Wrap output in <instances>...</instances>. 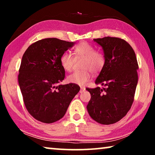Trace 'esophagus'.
Wrapping results in <instances>:
<instances>
[{
    "mask_svg": "<svg viewBox=\"0 0 155 155\" xmlns=\"http://www.w3.org/2000/svg\"><path fill=\"white\" fill-rule=\"evenodd\" d=\"M85 90V88L84 87H81V90H80V93H82Z\"/></svg>",
    "mask_w": 155,
    "mask_h": 155,
    "instance_id": "34e87169",
    "label": "esophagus"
}]
</instances>
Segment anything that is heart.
I'll return each mask as SVG.
<instances>
[{
    "label": "heart",
    "instance_id": "obj_1",
    "mask_svg": "<svg viewBox=\"0 0 155 155\" xmlns=\"http://www.w3.org/2000/svg\"><path fill=\"white\" fill-rule=\"evenodd\" d=\"M73 54L76 59L83 58L82 68L85 70L76 71L68 77V81L70 83L83 85L90 79L91 71L98 73L101 71L105 64V57L100 51L87 42H81L73 48ZM74 57L70 53L64 52L60 57V63L65 71L72 70Z\"/></svg>",
    "mask_w": 155,
    "mask_h": 155
}]
</instances>
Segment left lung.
Instances as JSON below:
<instances>
[{
    "mask_svg": "<svg viewBox=\"0 0 155 155\" xmlns=\"http://www.w3.org/2000/svg\"><path fill=\"white\" fill-rule=\"evenodd\" d=\"M94 40L103 47L105 57L95 83L104 87L86 89L91 94L87 109L96 122L109 125L120 121L132 106L139 66L133 48L123 39L104 37Z\"/></svg>",
    "mask_w": 155,
    "mask_h": 155,
    "instance_id": "8db88e82",
    "label": "left lung"
}]
</instances>
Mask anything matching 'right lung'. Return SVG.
<instances>
[{"instance_id":"add662e5","label":"right lung","mask_w":155,"mask_h":155,"mask_svg":"<svg viewBox=\"0 0 155 155\" xmlns=\"http://www.w3.org/2000/svg\"><path fill=\"white\" fill-rule=\"evenodd\" d=\"M74 43L43 39L30 45L23 54L18 83L26 108L38 121L51 124L62 118L80 90L77 84L59 85L65 78L60 57Z\"/></svg>"}]
</instances>
